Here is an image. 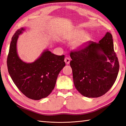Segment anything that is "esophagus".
Instances as JSON below:
<instances>
[{"label":"esophagus","mask_w":126,"mask_h":126,"mask_svg":"<svg viewBox=\"0 0 126 126\" xmlns=\"http://www.w3.org/2000/svg\"><path fill=\"white\" fill-rule=\"evenodd\" d=\"M64 62H65V63L66 64L68 65L69 63H70V59L68 58V57H65L64 59Z\"/></svg>","instance_id":"34e87169"}]
</instances>
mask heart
<instances>
[{
	"mask_svg": "<svg viewBox=\"0 0 126 126\" xmlns=\"http://www.w3.org/2000/svg\"><path fill=\"white\" fill-rule=\"evenodd\" d=\"M68 42L71 43V47L74 50H80L86 46L90 41V36L89 33H84L82 30H74L66 37Z\"/></svg>",
	"mask_w": 126,
	"mask_h": 126,
	"instance_id": "heart-1",
	"label": "heart"
}]
</instances>
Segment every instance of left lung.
<instances>
[{
    "mask_svg": "<svg viewBox=\"0 0 126 126\" xmlns=\"http://www.w3.org/2000/svg\"><path fill=\"white\" fill-rule=\"evenodd\" d=\"M70 57L75 87L85 97L102 96L115 82L119 63L108 32L98 43L90 41L84 49L71 52Z\"/></svg>",
    "mask_w": 126,
    "mask_h": 126,
    "instance_id": "1",
    "label": "left lung"
}]
</instances>
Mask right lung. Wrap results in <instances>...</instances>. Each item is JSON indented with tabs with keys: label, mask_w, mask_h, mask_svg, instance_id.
<instances>
[{
	"label": "right lung",
	"mask_w": 126,
	"mask_h": 126,
	"mask_svg": "<svg viewBox=\"0 0 126 126\" xmlns=\"http://www.w3.org/2000/svg\"><path fill=\"white\" fill-rule=\"evenodd\" d=\"M25 31V28H20L12 37L7 59L8 71L24 95L39 100L47 97L54 89L58 74L65 65L64 56L55 55L47 49L33 62H24L18 55L17 43L19 36Z\"/></svg>",
	"instance_id": "obj_1"
}]
</instances>
